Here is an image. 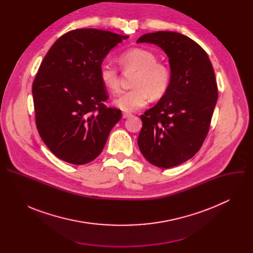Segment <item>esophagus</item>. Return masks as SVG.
<instances>
[{"mask_svg": "<svg viewBox=\"0 0 253 253\" xmlns=\"http://www.w3.org/2000/svg\"><path fill=\"white\" fill-rule=\"evenodd\" d=\"M122 116H123V118L124 119H126V118H129V117H131L132 116V114H130V113H126V112H124L123 114H122Z\"/></svg>", "mask_w": 253, "mask_h": 253, "instance_id": "34e87169", "label": "esophagus"}]
</instances>
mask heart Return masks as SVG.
Here are the masks:
<instances>
[{
	"label": "heart",
	"instance_id": "obj_1",
	"mask_svg": "<svg viewBox=\"0 0 253 253\" xmlns=\"http://www.w3.org/2000/svg\"><path fill=\"white\" fill-rule=\"evenodd\" d=\"M118 61L125 71H135L133 89L122 92L113 101L121 110L135 111L145 106L149 97L158 100L165 95L170 85L171 73L166 65L157 62L154 53L146 49L132 48L120 54ZM99 75L107 90L112 93L119 90V74L116 68L102 64Z\"/></svg>",
	"mask_w": 253,
	"mask_h": 253
}]
</instances>
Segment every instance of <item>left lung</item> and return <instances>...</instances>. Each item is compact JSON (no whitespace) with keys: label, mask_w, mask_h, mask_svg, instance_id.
Instances as JSON below:
<instances>
[{"label":"left lung","mask_w":253,"mask_h":253,"mask_svg":"<svg viewBox=\"0 0 253 253\" xmlns=\"http://www.w3.org/2000/svg\"><path fill=\"white\" fill-rule=\"evenodd\" d=\"M137 43L160 47L171 70L165 95L140 116L138 146L151 164L174 167L192 158L207 136L218 98L214 70L207 53L182 34L148 33Z\"/></svg>","instance_id":"1"}]
</instances>
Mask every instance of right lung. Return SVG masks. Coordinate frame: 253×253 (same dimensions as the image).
Returning a JSON list of instances; mask_svg holds the SVG:
<instances>
[{"instance_id":"add662e5","label":"right lung","mask_w":253,"mask_h":253,"mask_svg":"<svg viewBox=\"0 0 253 253\" xmlns=\"http://www.w3.org/2000/svg\"><path fill=\"white\" fill-rule=\"evenodd\" d=\"M129 36L97 29L70 31L43 59L32 93L39 134L61 160L82 165L103 150L121 110L107 108L99 71L115 46Z\"/></svg>"}]
</instances>
